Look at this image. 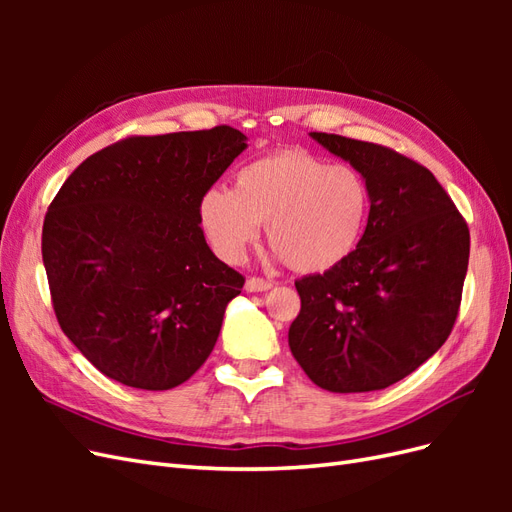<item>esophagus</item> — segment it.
<instances>
[{"mask_svg":"<svg viewBox=\"0 0 512 512\" xmlns=\"http://www.w3.org/2000/svg\"><path fill=\"white\" fill-rule=\"evenodd\" d=\"M269 288H273V284L269 280H262V277H247L245 282L247 292H265Z\"/></svg>","mask_w":512,"mask_h":512,"instance_id":"obj_1","label":"esophagus"}]
</instances>
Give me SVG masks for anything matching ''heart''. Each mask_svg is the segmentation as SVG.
Returning <instances> with one entry per match:
<instances>
[{
	"label": "heart",
	"mask_w": 512,
	"mask_h": 512,
	"mask_svg": "<svg viewBox=\"0 0 512 512\" xmlns=\"http://www.w3.org/2000/svg\"><path fill=\"white\" fill-rule=\"evenodd\" d=\"M371 188L361 170L329 164L303 149H280L243 164L235 188H211L198 222L213 252L235 265L265 224L267 239L299 273H324L359 247L371 215Z\"/></svg>",
	"instance_id": "1"
}]
</instances>
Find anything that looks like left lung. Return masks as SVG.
Wrapping results in <instances>:
<instances>
[{"label":"left lung","instance_id":"8db88e82","mask_svg":"<svg viewBox=\"0 0 512 512\" xmlns=\"http://www.w3.org/2000/svg\"><path fill=\"white\" fill-rule=\"evenodd\" d=\"M312 138L361 170L374 205L346 262L294 282L301 312L288 344L320 389L380 391L421 367L451 335L470 230L423 164L339 134Z\"/></svg>","mask_w":512,"mask_h":512}]
</instances>
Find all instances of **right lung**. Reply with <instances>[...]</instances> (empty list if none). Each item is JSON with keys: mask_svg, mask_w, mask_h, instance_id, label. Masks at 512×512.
<instances>
[{"mask_svg": "<svg viewBox=\"0 0 512 512\" xmlns=\"http://www.w3.org/2000/svg\"><path fill=\"white\" fill-rule=\"evenodd\" d=\"M245 147L230 126L128 136L59 188L42 226L51 301L104 376L168 391L207 361L245 277L209 250L198 203Z\"/></svg>", "mask_w": 512, "mask_h": 512, "instance_id": "obj_1", "label": "right lung"}]
</instances>
